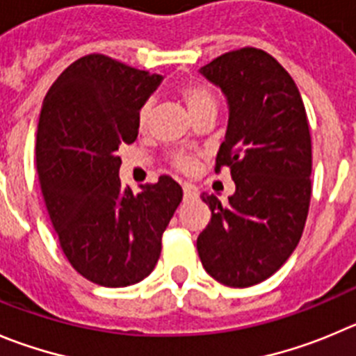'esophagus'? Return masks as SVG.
<instances>
[{
  "label": "esophagus",
  "instance_id": "esophagus-1",
  "mask_svg": "<svg viewBox=\"0 0 356 356\" xmlns=\"http://www.w3.org/2000/svg\"><path fill=\"white\" fill-rule=\"evenodd\" d=\"M182 195H184V200H193L198 197V191L191 184H182Z\"/></svg>",
  "mask_w": 356,
  "mask_h": 356
}]
</instances>
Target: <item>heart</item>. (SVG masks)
<instances>
[{
    "mask_svg": "<svg viewBox=\"0 0 356 356\" xmlns=\"http://www.w3.org/2000/svg\"><path fill=\"white\" fill-rule=\"evenodd\" d=\"M181 98L184 99L186 107H188L189 114L197 115L198 112L205 111V108H216V99L211 95V91H207L205 88L198 84H186L181 88ZM152 112V103L145 102L140 107L137 115V124L140 129H145L149 124V119H151ZM174 165L182 172H189L195 167V159L188 154H177L174 158Z\"/></svg>",
    "mask_w": 356,
    "mask_h": 356,
    "instance_id": "heart-1",
    "label": "heart"
}]
</instances>
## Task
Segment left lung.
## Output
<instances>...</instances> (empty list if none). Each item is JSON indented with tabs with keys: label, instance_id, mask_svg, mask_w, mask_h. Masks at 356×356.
<instances>
[{
	"label": "left lung",
	"instance_id": "8db88e82",
	"mask_svg": "<svg viewBox=\"0 0 356 356\" xmlns=\"http://www.w3.org/2000/svg\"><path fill=\"white\" fill-rule=\"evenodd\" d=\"M221 89L228 126L216 172L230 168L228 204L202 193L211 221L198 235L202 265L218 283L248 288L283 267L304 232L311 202V135L300 92L270 54L245 47L198 70Z\"/></svg>",
	"mask_w": 356,
	"mask_h": 356
}]
</instances>
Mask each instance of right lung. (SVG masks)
<instances>
[{
  "label": "right lung",
  "mask_w": 356,
  "mask_h": 356,
  "mask_svg": "<svg viewBox=\"0 0 356 356\" xmlns=\"http://www.w3.org/2000/svg\"><path fill=\"white\" fill-rule=\"evenodd\" d=\"M163 75L102 54L77 59L43 99L36 172L49 218L72 267L99 286L147 277L182 189L161 175L140 193L119 179L122 144L137 140V115Z\"/></svg>",
  "instance_id": "obj_1"
}]
</instances>
